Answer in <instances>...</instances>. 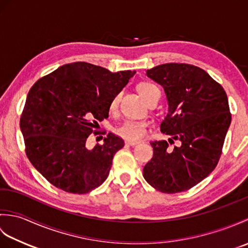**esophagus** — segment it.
<instances>
[{
	"label": "esophagus",
	"instance_id": "1",
	"mask_svg": "<svg viewBox=\"0 0 248 248\" xmlns=\"http://www.w3.org/2000/svg\"><path fill=\"white\" fill-rule=\"evenodd\" d=\"M140 144V141H135V140H125V145L127 146H135Z\"/></svg>",
	"mask_w": 248,
	"mask_h": 248
}]
</instances>
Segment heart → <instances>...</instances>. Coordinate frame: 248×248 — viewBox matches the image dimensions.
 <instances>
[{"instance_id": "b5f03b06", "label": "heart", "mask_w": 248, "mask_h": 248, "mask_svg": "<svg viewBox=\"0 0 248 248\" xmlns=\"http://www.w3.org/2000/svg\"><path fill=\"white\" fill-rule=\"evenodd\" d=\"M139 93L141 94L146 101L154 96V94L159 92L160 89L157 88L155 84L149 82H143L138 86ZM118 97H115L112 102H110V109H114L117 107ZM147 124L143 120L138 119H125L121 123L118 127H116L115 132L117 133L121 138L127 140H140L146 133Z\"/></svg>"}]
</instances>
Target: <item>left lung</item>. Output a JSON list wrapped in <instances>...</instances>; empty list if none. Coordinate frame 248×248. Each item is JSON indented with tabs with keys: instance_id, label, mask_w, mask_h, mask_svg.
<instances>
[{
	"instance_id": "1",
	"label": "left lung",
	"mask_w": 248,
	"mask_h": 248,
	"mask_svg": "<svg viewBox=\"0 0 248 248\" xmlns=\"http://www.w3.org/2000/svg\"><path fill=\"white\" fill-rule=\"evenodd\" d=\"M164 88L168 110L161 132L177 140H154V156L144 167L145 180L173 194L196 186L213 171L231 123L224 88L203 69L188 64H163L146 71Z\"/></svg>"
}]
</instances>
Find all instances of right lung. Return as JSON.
Instances as JSON below:
<instances>
[{
  "label": "right lung",
  "instance_id": "1",
  "mask_svg": "<svg viewBox=\"0 0 248 248\" xmlns=\"http://www.w3.org/2000/svg\"><path fill=\"white\" fill-rule=\"evenodd\" d=\"M135 73L77 62L57 68L30 89L20 119L26 155L54 186L86 194L107 180L123 139L108 133L93 149L86 140Z\"/></svg>",
  "mask_w": 248,
  "mask_h": 248
}]
</instances>
